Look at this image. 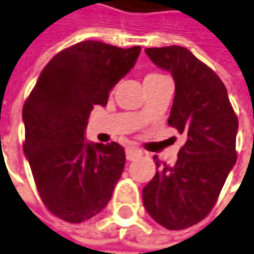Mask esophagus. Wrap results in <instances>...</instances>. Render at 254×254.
Instances as JSON below:
<instances>
[{"label": "esophagus", "instance_id": "34e87169", "mask_svg": "<svg viewBox=\"0 0 254 254\" xmlns=\"http://www.w3.org/2000/svg\"><path fill=\"white\" fill-rule=\"evenodd\" d=\"M142 155V151L136 146H127V161H133L136 158H139Z\"/></svg>", "mask_w": 254, "mask_h": 254}]
</instances>
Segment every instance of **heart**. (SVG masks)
I'll use <instances>...</instances> for the list:
<instances>
[{
	"mask_svg": "<svg viewBox=\"0 0 254 254\" xmlns=\"http://www.w3.org/2000/svg\"><path fill=\"white\" fill-rule=\"evenodd\" d=\"M158 77H161V74H158V73H149V74H146V76H145L143 82H151V80H155V79H158Z\"/></svg>",
	"mask_w": 254,
	"mask_h": 254,
	"instance_id": "1",
	"label": "heart"
}]
</instances>
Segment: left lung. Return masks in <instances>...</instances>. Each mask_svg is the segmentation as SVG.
<instances>
[{
	"mask_svg": "<svg viewBox=\"0 0 254 254\" xmlns=\"http://www.w3.org/2000/svg\"><path fill=\"white\" fill-rule=\"evenodd\" d=\"M172 74L175 96L168 125L186 133L175 165L154 157L155 177L142 190L143 207L158 224L183 230L207 216L236 164L239 121L214 70L181 46L145 49Z\"/></svg>",
	"mask_w": 254,
	"mask_h": 254,
	"instance_id": "left-lung-1",
	"label": "left lung"
}]
</instances>
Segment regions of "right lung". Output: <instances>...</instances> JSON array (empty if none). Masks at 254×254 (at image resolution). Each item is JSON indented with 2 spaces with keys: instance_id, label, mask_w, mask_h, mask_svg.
Here are the masks:
<instances>
[{
  "instance_id": "1",
  "label": "right lung",
  "mask_w": 254,
  "mask_h": 254,
  "mask_svg": "<svg viewBox=\"0 0 254 254\" xmlns=\"http://www.w3.org/2000/svg\"><path fill=\"white\" fill-rule=\"evenodd\" d=\"M139 53V46L80 41L47 63L24 103V154L41 201L64 221L82 223L100 213L122 175L124 146L89 143L84 129L93 106L108 103Z\"/></svg>"
}]
</instances>
